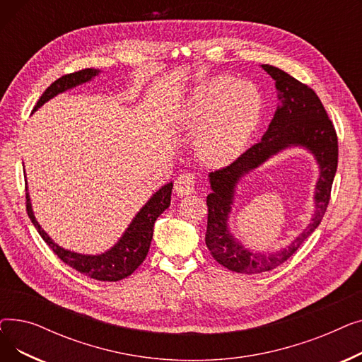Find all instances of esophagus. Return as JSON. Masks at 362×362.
Wrapping results in <instances>:
<instances>
[{"mask_svg":"<svg viewBox=\"0 0 362 362\" xmlns=\"http://www.w3.org/2000/svg\"><path fill=\"white\" fill-rule=\"evenodd\" d=\"M175 191L177 197L191 195L195 191V176L191 173L180 175L175 182Z\"/></svg>","mask_w":362,"mask_h":362,"instance_id":"esophagus-1","label":"esophagus"}]
</instances>
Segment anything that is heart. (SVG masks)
Returning a JSON list of instances; mask_svg holds the SVG:
<instances>
[{
  "label": "heart",
  "mask_w": 362,
  "mask_h": 362,
  "mask_svg": "<svg viewBox=\"0 0 362 362\" xmlns=\"http://www.w3.org/2000/svg\"><path fill=\"white\" fill-rule=\"evenodd\" d=\"M262 95L251 82L220 76L195 88L173 114L175 127L197 138L198 158L210 167L238 160L259 124Z\"/></svg>",
  "instance_id": "heart-1"
}]
</instances>
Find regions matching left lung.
I'll use <instances>...</instances> for the list:
<instances>
[{
    "mask_svg": "<svg viewBox=\"0 0 362 362\" xmlns=\"http://www.w3.org/2000/svg\"><path fill=\"white\" fill-rule=\"evenodd\" d=\"M261 67L274 81L279 100L269 129L261 141L235 163L208 175L213 192L206 197V248L218 264L242 274H258L279 267L313 235L327 210L337 168L336 130L317 93L274 66L261 64ZM291 147L308 150L319 165L312 220L305 230L279 252L265 253L246 249L234 238L228 227V216L234 204L237 185L251 170Z\"/></svg>",
    "mask_w": 362,
    "mask_h": 362,
    "instance_id": "left-lung-1",
    "label": "left lung"
}]
</instances>
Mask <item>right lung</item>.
<instances>
[{
    "instance_id": "1",
    "label": "right lung",
    "mask_w": 362,
    "mask_h": 362,
    "mask_svg": "<svg viewBox=\"0 0 362 362\" xmlns=\"http://www.w3.org/2000/svg\"><path fill=\"white\" fill-rule=\"evenodd\" d=\"M100 73L101 70L98 69H85L57 79L42 93V97L36 103L33 111L41 108L45 103L57 97V95L90 82L95 76H98ZM171 189H173V182H168L164 186H161L157 192L152 194L151 198L145 202V205H142L141 210L136 213V216L132 218L130 224L127 226V229L120 236V239L105 252L95 255L64 250L63 246L55 243L49 238V235L42 229L41 224L37 223L32 210L29 192L26 194L28 216L49 248L63 262L70 265L71 269L78 270L79 273L95 280L119 281L135 272L148 255L152 233H154V223L170 206Z\"/></svg>"
}]
</instances>
